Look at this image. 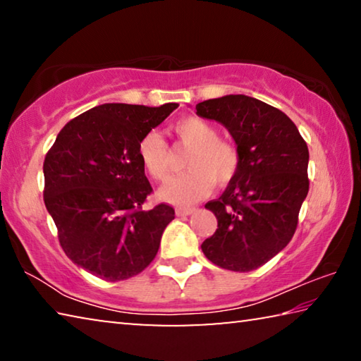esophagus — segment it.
Masks as SVG:
<instances>
[{"mask_svg":"<svg viewBox=\"0 0 361 361\" xmlns=\"http://www.w3.org/2000/svg\"><path fill=\"white\" fill-rule=\"evenodd\" d=\"M194 212H195L194 207H191V209H186V207H183V209H176L175 210L176 216H188V215H192Z\"/></svg>","mask_w":361,"mask_h":361,"instance_id":"34e87169","label":"esophagus"}]
</instances>
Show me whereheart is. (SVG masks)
<instances>
[{
  "mask_svg": "<svg viewBox=\"0 0 361 361\" xmlns=\"http://www.w3.org/2000/svg\"><path fill=\"white\" fill-rule=\"evenodd\" d=\"M178 142L189 148L188 172L173 176L157 191V197L173 205H191L212 192L213 186L228 185L240 167L239 149L219 138L212 122L188 116L172 126ZM138 159L151 178L164 180L169 175V149L161 133L151 130L138 143Z\"/></svg>",
  "mask_w": 361,
  "mask_h": 361,
  "instance_id": "heart-1",
  "label": "heart"
}]
</instances>
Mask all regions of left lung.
Returning <instances> with one entry per match:
<instances>
[{
	"mask_svg": "<svg viewBox=\"0 0 361 361\" xmlns=\"http://www.w3.org/2000/svg\"><path fill=\"white\" fill-rule=\"evenodd\" d=\"M197 116L223 124L234 138L240 167L205 209L218 229L204 240L213 264L234 272L258 269L288 245L309 192V149L288 116L247 95L195 105Z\"/></svg>",
	"mask_w": 361,
	"mask_h": 361,
	"instance_id": "8db88e82",
	"label": "left lung"
}]
</instances>
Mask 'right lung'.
<instances>
[{
    "mask_svg": "<svg viewBox=\"0 0 361 361\" xmlns=\"http://www.w3.org/2000/svg\"><path fill=\"white\" fill-rule=\"evenodd\" d=\"M178 108L105 103L71 119L44 159V204L65 255L94 276L118 282L137 276L161 245L175 210H143L152 188L138 143Z\"/></svg>",
    "mask_w": 361,
    "mask_h": 361,
    "instance_id": "1",
    "label": "right lung"
}]
</instances>
